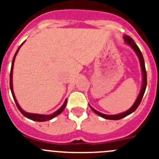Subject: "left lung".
<instances>
[{
	"mask_svg": "<svg viewBox=\"0 0 159 159\" xmlns=\"http://www.w3.org/2000/svg\"><path fill=\"white\" fill-rule=\"evenodd\" d=\"M124 41H125V43L128 44L129 46L132 48V49L134 50V52L136 53L137 56L139 57V59L140 61V65H141V69H142V72H143V85H142V89H141L140 93H139V97H138V98L136 99L135 101V102L134 103V105L131 106V108H129V110H128L127 111H125L124 113H121L119 114H116V115H107V114H102V113L98 112V111H97L96 110L90 106L91 110H93V112L95 114H97L98 115L101 116V117H102L103 118H106V119H110V120H119L121 118H123L125 117H126L129 114H132L134 111H135V110L139 107V106L140 105L141 101L143 99V97L144 95L145 91H146V84H147V79H146V67H145V62H144V58H143V53L141 52V50L139 49V48L138 47V45H136V43L134 42L132 38L130 37L127 35H125L123 37Z\"/></svg>",
	"mask_w": 159,
	"mask_h": 159,
	"instance_id": "8db88e82",
	"label": "left lung"
}]
</instances>
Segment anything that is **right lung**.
Returning a JSON list of instances; mask_svg holds the SVG:
<instances>
[{
    "instance_id": "add662e5",
    "label": "right lung",
    "mask_w": 159,
    "mask_h": 159,
    "mask_svg": "<svg viewBox=\"0 0 159 159\" xmlns=\"http://www.w3.org/2000/svg\"><path fill=\"white\" fill-rule=\"evenodd\" d=\"M24 42H25V41H24ZM24 42H23V43H24ZM23 43H22V44H23ZM22 44H21V45H22ZM21 45H20V47H19L18 49H17V50H16V53H15L14 57H13V61H12V66H11L10 80H9V85H10V89H11V92H12V95H13V99H14V102H15V103H16V106H17V108H18V110H20V112L21 113V114H23L25 117L28 118L29 119H31V120H33V121H48V120H50V119H52V118H55L56 116H57L58 114H60L62 112L63 110H64V109L66 108V104H67V100L65 101L64 104L61 106V107L60 109H58V110H57L56 112H54L53 114H49V115H45V114H31V113L25 112V111H24V110L20 108V106H19V104L17 103V101H16V98H15L14 93H13V65H14L15 57H16V55L17 54V53H18V51H19V49H20Z\"/></svg>"
}]
</instances>
